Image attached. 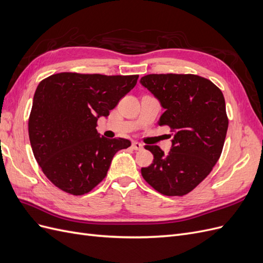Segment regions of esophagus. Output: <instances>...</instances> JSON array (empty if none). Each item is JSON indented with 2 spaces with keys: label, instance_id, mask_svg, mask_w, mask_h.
<instances>
[{
  "label": "esophagus",
  "instance_id": "1",
  "mask_svg": "<svg viewBox=\"0 0 263 263\" xmlns=\"http://www.w3.org/2000/svg\"><path fill=\"white\" fill-rule=\"evenodd\" d=\"M132 147H133L134 150H141L142 148H144V146H142L140 142H138V141H134Z\"/></svg>",
  "mask_w": 263,
  "mask_h": 263
}]
</instances>
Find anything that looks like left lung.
<instances>
[{"mask_svg": "<svg viewBox=\"0 0 263 263\" xmlns=\"http://www.w3.org/2000/svg\"><path fill=\"white\" fill-rule=\"evenodd\" d=\"M140 84L164 108L158 125L174 132L166 155L158 146L145 147L154 161L141 168V176L163 195L187 194L209 176L224 147L228 128L224 95L212 81L195 74H148Z\"/></svg>", "mask_w": 263, "mask_h": 263, "instance_id": "left-lung-1", "label": "left lung"}]
</instances>
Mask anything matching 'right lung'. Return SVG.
I'll return each mask as SVG.
<instances>
[{
	"label": "right lung",
	"mask_w": 263,
	"mask_h": 263,
	"mask_svg": "<svg viewBox=\"0 0 263 263\" xmlns=\"http://www.w3.org/2000/svg\"><path fill=\"white\" fill-rule=\"evenodd\" d=\"M138 76L62 72L38 84L28 121L30 146L49 181L73 195L90 192L106 177L118 150L128 139H108L97 130Z\"/></svg>",
	"instance_id": "obj_1"
}]
</instances>
